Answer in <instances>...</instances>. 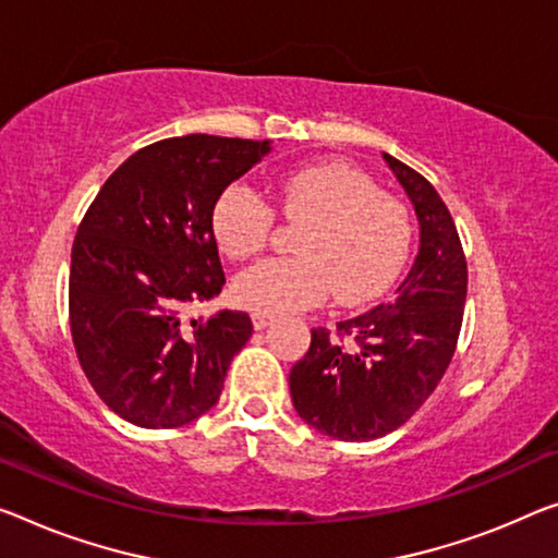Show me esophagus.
<instances>
[{
    "label": "esophagus",
    "mask_w": 558,
    "mask_h": 558,
    "mask_svg": "<svg viewBox=\"0 0 558 558\" xmlns=\"http://www.w3.org/2000/svg\"><path fill=\"white\" fill-rule=\"evenodd\" d=\"M252 319H254V329H267L269 324H271V316L269 314H262V312H254L252 314Z\"/></svg>",
    "instance_id": "34e87169"
}]
</instances>
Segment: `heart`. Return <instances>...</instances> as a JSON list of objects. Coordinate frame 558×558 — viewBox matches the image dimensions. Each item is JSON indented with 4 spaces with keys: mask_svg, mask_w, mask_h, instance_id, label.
Returning a JSON list of instances; mask_svg holds the SVG:
<instances>
[{
    "mask_svg": "<svg viewBox=\"0 0 558 558\" xmlns=\"http://www.w3.org/2000/svg\"><path fill=\"white\" fill-rule=\"evenodd\" d=\"M279 202L289 217L308 221L299 256H269L236 277L234 294L254 312H296L324 302L331 289L341 304L364 302L407 259V207L354 167L327 161L289 171L279 179ZM211 227L221 252L244 259L267 244L274 211L252 186L231 184L214 204Z\"/></svg>",
    "mask_w": 558,
    "mask_h": 558,
    "instance_id": "b5f03b06",
    "label": "heart"
}]
</instances>
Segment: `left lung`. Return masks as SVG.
<instances>
[{"label":"left lung","instance_id":"1","mask_svg":"<svg viewBox=\"0 0 558 558\" xmlns=\"http://www.w3.org/2000/svg\"><path fill=\"white\" fill-rule=\"evenodd\" d=\"M418 219V254L393 296L337 324L312 329L291 366L296 414L341 441L397 432L432 397L457 349L466 304V259L447 204L404 161L381 154Z\"/></svg>","mask_w":558,"mask_h":558}]
</instances>
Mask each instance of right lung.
I'll use <instances>...</instances> for the list:
<instances>
[{
	"instance_id": "right-lung-1",
	"label": "right lung",
	"mask_w": 558,
	"mask_h": 558,
	"mask_svg": "<svg viewBox=\"0 0 558 558\" xmlns=\"http://www.w3.org/2000/svg\"><path fill=\"white\" fill-rule=\"evenodd\" d=\"M271 142L186 134L134 151L101 186L72 246L70 324L99 399L142 428H177L217 404L252 337L244 312L184 319L225 287L214 204Z\"/></svg>"
}]
</instances>
